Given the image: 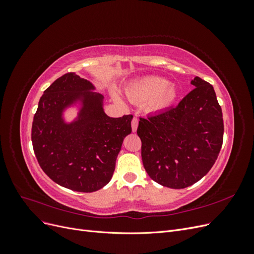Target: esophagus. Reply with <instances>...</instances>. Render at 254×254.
<instances>
[{"instance_id":"obj_1","label":"esophagus","mask_w":254,"mask_h":254,"mask_svg":"<svg viewBox=\"0 0 254 254\" xmlns=\"http://www.w3.org/2000/svg\"><path fill=\"white\" fill-rule=\"evenodd\" d=\"M137 126H139V120H137L136 118H133L132 121H131V127H132V131L133 132L136 131Z\"/></svg>"}]
</instances>
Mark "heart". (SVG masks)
<instances>
[{"label":"heart","instance_id":"1","mask_svg":"<svg viewBox=\"0 0 254 254\" xmlns=\"http://www.w3.org/2000/svg\"><path fill=\"white\" fill-rule=\"evenodd\" d=\"M128 96L134 102L148 101L151 110H162L170 106L178 95V90L173 83L156 76L145 77L132 83L127 89Z\"/></svg>","mask_w":254,"mask_h":254}]
</instances>
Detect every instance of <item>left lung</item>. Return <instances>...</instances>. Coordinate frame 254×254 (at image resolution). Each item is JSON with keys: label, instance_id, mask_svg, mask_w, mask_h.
Returning <instances> with one entry per match:
<instances>
[{"label": "left lung", "instance_id": "8db88e82", "mask_svg": "<svg viewBox=\"0 0 254 254\" xmlns=\"http://www.w3.org/2000/svg\"><path fill=\"white\" fill-rule=\"evenodd\" d=\"M195 87L178 106L140 118L136 133L142 161L161 186L184 189L200 180L217 160L224 140V120L212 84L196 77Z\"/></svg>", "mask_w": 254, "mask_h": 254}]
</instances>
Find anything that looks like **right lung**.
<instances>
[{"instance_id": "1", "label": "right lung", "mask_w": 254, "mask_h": 254, "mask_svg": "<svg viewBox=\"0 0 254 254\" xmlns=\"http://www.w3.org/2000/svg\"><path fill=\"white\" fill-rule=\"evenodd\" d=\"M89 80L66 73L44 91L32 127L38 163L59 186L91 193L111 178L125 136L131 133L132 115L110 118L104 112V96ZM81 104L79 117L71 123L63 111Z\"/></svg>"}]
</instances>
